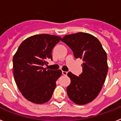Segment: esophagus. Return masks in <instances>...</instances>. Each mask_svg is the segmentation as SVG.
<instances>
[{"label": "esophagus", "instance_id": "34e87169", "mask_svg": "<svg viewBox=\"0 0 121 121\" xmlns=\"http://www.w3.org/2000/svg\"><path fill=\"white\" fill-rule=\"evenodd\" d=\"M68 73V72H64V71H62V74L63 75H66Z\"/></svg>", "mask_w": 121, "mask_h": 121}]
</instances>
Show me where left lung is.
<instances>
[{
	"mask_svg": "<svg viewBox=\"0 0 121 121\" xmlns=\"http://www.w3.org/2000/svg\"><path fill=\"white\" fill-rule=\"evenodd\" d=\"M75 58L82 59V73L79 77L68 72L71 83L66 88L68 97L78 105H84L97 97L105 82L107 72V53L100 42L85 33L66 35L62 39Z\"/></svg>",
	"mask_w": 121,
	"mask_h": 121,
	"instance_id": "left-lung-1",
	"label": "left lung"
}]
</instances>
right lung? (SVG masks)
I'll return each instance as SVG.
<instances>
[{"label": "right lung", "mask_w": 121, "mask_h": 121, "mask_svg": "<svg viewBox=\"0 0 121 121\" xmlns=\"http://www.w3.org/2000/svg\"><path fill=\"white\" fill-rule=\"evenodd\" d=\"M61 38L42 34L22 42L13 57L14 80L22 95L29 101L41 104L49 101L61 70H47L43 66L52 60L53 48Z\"/></svg>", "instance_id": "obj_1"}]
</instances>
